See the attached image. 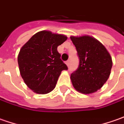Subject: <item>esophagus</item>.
<instances>
[{"mask_svg": "<svg viewBox=\"0 0 124 124\" xmlns=\"http://www.w3.org/2000/svg\"><path fill=\"white\" fill-rule=\"evenodd\" d=\"M66 65L68 66H70V61L69 60H67L66 62Z\"/></svg>", "mask_w": 124, "mask_h": 124, "instance_id": "esophagus-1", "label": "esophagus"}]
</instances>
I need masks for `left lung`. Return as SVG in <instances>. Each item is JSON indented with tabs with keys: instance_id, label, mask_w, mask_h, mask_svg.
I'll list each match as a JSON object with an SVG mask.
<instances>
[{
	"instance_id": "obj_1",
	"label": "left lung",
	"mask_w": 124,
	"mask_h": 124,
	"mask_svg": "<svg viewBox=\"0 0 124 124\" xmlns=\"http://www.w3.org/2000/svg\"><path fill=\"white\" fill-rule=\"evenodd\" d=\"M70 40L79 60L78 69L70 75L73 86L81 93H93L108 79L112 58L104 46L93 37L70 36Z\"/></svg>"
}]
</instances>
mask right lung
I'll return each instance as SVG.
<instances>
[{
    "label": "right lung",
    "instance_id": "right-lung-1",
    "mask_svg": "<svg viewBox=\"0 0 124 124\" xmlns=\"http://www.w3.org/2000/svg\"><path fill=\"white\" fill-rule=\"evenodd\" d=\"M66 39L62 34L41 31L20 49L18 56L20 73L33 92L46 94L52 91L62 70L68 69L57 50Z\"/></svg>",
    "mask_w": 124,
    "mask_h": 124
}]
</instances>
